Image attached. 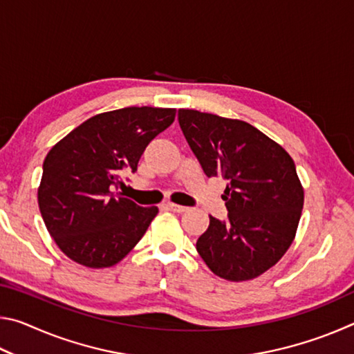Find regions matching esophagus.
Masks as SVG:
<instances>
[{"mask_svg":"<svg viewBox=\"0 0 354 354\" xmlns=\"http://www.w3.org/2000/svg\"><path fill=\"white\" fill-rule=\"evenodd\" d=\"M167 206H169V209H171L173 212H178V214H183V212H185V211H187V209H189V207H185V206L173 205V203H169V205H167Z\"/></svg>","mask_w":354,"mask_h":354,"instance_id":"esophagus-1","label":"esophagus"}]
</instances>
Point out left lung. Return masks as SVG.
Returning <instances> with one entry per match:
<instances>
[{"label":"left lung","mask_w":354,"mask_h":354,"mask_svg":"<svg viewBox=\"0 0 354 354\" xmlns=\"http://www.w3.org/2000/svg\"><path fill=\"white\" fill-rule=\"evenodd\" d=\"M178 122L205 175L227 179V217H209L196 251L220 278L259 277L295 237L304 201L295 164L283 147L241 120L179 109Z\"/></svg>","instance_id":"1"}]
</instances>
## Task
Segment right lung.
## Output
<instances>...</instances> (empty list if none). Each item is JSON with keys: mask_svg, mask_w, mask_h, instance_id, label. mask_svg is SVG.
<instances>
[{"mask_svg": "<svg viewBox=\"0 0 354 354\" xmlns=\"http://www.w3.org/2000/svg\"><path fill=\"white\" fill-rule=\"evenodd\" d=\"M175 109L124 107L98 113L46 154L39 207L46 230L70 259L111 267L133 250L158 214L113 192L124 171L170 127Z\"/></svg>", "mask_w": 354, "mask_h": 354, "instance_id": "1", "label": "right lung"}]
</instances>
